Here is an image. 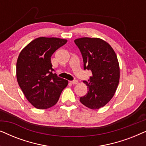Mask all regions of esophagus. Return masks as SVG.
<instances>
[{
	"instance_id": "obj_1",
	"label": "esophagus",
	"mask_w": 146,
	"mask_h": 146,
	"mask_svg": "<svg viewBox=\"0 0 146 146\" xmlns=\"http://www.w3.org/2000/svg\"><path fill=\"white\" fill-rule=\"evenodd\" d=\"M70 83L71 84H77L78 83V81L76 80H74L70 81Z\"/></svg>"
}]
</instances>
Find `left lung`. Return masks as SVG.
<instances>
[{"instance_id": "left-lung-1", "label": "left lung", "mask_w": 146, "mask_h": 146, "mask_svg": "<svg viewBox=\"0 0 146 146\" xmlns=\"http://www.w3.org/2000/svg\"><path fill=\"white\" fill-rule=\"evenodd\" d=\"M74 42L82 54L84 69L91 70L88 82L84 80L88 92L80 102L90 109L104 106L112 98L119 80L117 56L111 46L98 38H80Z\"/></svg>"}]
</instances>
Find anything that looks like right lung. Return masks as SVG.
<instances>
[{
	"instance_id": "add662e5",
	"label": "right lung",
	"mask_w": 146,
	"mask_h": 146,
	"mask_svg": "<svg viewBox=\"0 0 146 146\" xmlns=\"http://www.w3.org/2000/svg\"><path fill=\"white\" fill-rule=\"evenodd\" d=\"M67 42L58 38L40 37L21 52L17 62V78L28 101L38 109H47L58 101L68 82L54 74L51 56Z\"/></svg>"
}]
</instances>
